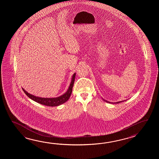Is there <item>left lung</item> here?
Listing matches in <instances>:
<instances>
[{
    "mask_svg": "<svg viewBox=\"0 0 159 159\" xmlns=\"http://www.w3.org/2000/svg\"><path fill=\"white\" fill-rule=\"evenodd\" d=\"M104 100V101H106V102H108V103H110V102L107 101H106L105 99H103ZM124 101H122L120 102H116V103H120V102H123Z\"/></svg>",
    "mask_w": 159,
    "mask_h": 159,
    "instance_id": "8db88e82",
    "label": "left lung"
}]
</instances>
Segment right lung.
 <instances>
[{
	"instance_id": "obj_1",
	"label": "right lung",
	"mask_w": 159,
	"mask_h": 159,
	"mask_svg": "<svg viewBox=\"0 0 159 159\" xmlns=\"http://www.w3.org/2000/svg\"><path fill=\"white\" fill-rule=\"evenodd\" d=\"M75 77V73L72 77L71 83L70 84L69 88L68 89V91H66L64 94L61 95L60 97H57V98H41V97H38L34 96L33 95L30 94V93H28V92L25 91L23 88V90L24 91L25 94L27 95L29 98L39 103H40L41 105H45V106H51V107L57 106L64 103L65 102L67 101L69 99V98H70V97L71 95V92H72L73 86L74 85Z\"/></svg>"
}]
</instances>
